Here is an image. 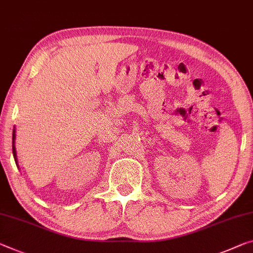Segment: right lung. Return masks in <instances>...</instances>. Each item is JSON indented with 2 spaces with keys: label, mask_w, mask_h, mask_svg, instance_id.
Listing matches in <instances>:
<instances>
[{
  "label": "right lung",
  "mask_w": 253,
  "mask_h": 253,
  "mask_svg": "<svg viewBox=\"0 0 253 253\" xmlns=\"http://www.w3.org/2000/svg\"><path fill=\"white\" fill-rule=\"evenodd\" d=\"M15 128L13 129V135H12V152H13V158L15 164L18 166V159H17V151H15ZM19 167V166H18Z\"/></svg>",
  "instance_id": "1"
}]
</instances>
